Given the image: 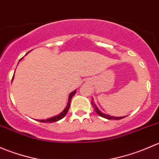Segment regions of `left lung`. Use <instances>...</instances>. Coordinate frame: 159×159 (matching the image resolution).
<instances>
[{
	"mask_svg": "<svg viewBox=\"0 0 159 159\" xmlns=\"http://www.w3.org/2000/svg\"><path fill=\"white\" fill-rule=\"evenodd\" d=\"M91 105H92V107L94 108V111H96V113L98 114V115H100L101 117H102V118H106V119H108V120H111V119H115V120H119V119H121V118H125V117H115V116H111L109 115H106V114L105 113H102V111H101L98 108V107L96 106V105L94 104V102H93V100H91Z\"/></svg>",
	"mask_w": 159,
	"mask_h": 159,
	"instance_id": "left-lung-1",
	"label": "left lung"
}]
</instances>
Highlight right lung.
<instances>
[{
  "instance_id": "1",
  "label": "right lung",
  "mask_w": 159,
  "mask_h": 159,
  "mask_svg": "<svg viewBox=\"0 0 159 159\" xmlns=\"http://www.w3.org/2000/svg\"><path fill=\"white\" fill-rule=\"evenodd\" d=\"M13 78H14V77H13ZM13 78H12V80H13ZM75 93H76V91H74L69 94L68 105H67L66 108H65V110H64L61 113L59 114V115H57V116L52 117V118H48V119H44V120H37V121H41V122H44V123H53V122H55V121H59V120L62 119V118H63L64 117L67 115V113H68V109H69V108H70V100H71L72 97H73V96L75 94Z\"/></svg>"
}]
</instances>
